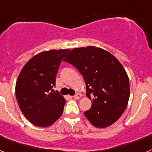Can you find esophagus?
Here are the masks:
<instances>
[{
    "label": "esophagus",
    "instance_id": "obj_1",
    "mask_svg": "<svg viewBox=\"0 0 152 152\" xmlns=\"http://www.w3.org/2000/svg\"><path fill=\"white\" fill-rule=\"evenodd\" d=\"M81 96H82V95L80 94H75V96H73V97L75 98V99H76V100H77V99H80Z\"/></svg>",
    "mask_w": 152,
    "mask_h": 152
}]
</instances>
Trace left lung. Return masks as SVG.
<instances>
[{"label":"left lung","instance_id":"left-lung-1","mask_svg":"<svg viewBox=\"0 0 152 152\" xmlns=\"http://www.w3.org/2000/svg\"><path fill=\"white\" fill-rule=\"evenodd\" d=\"M64 61L79 71L86 84V95L92 100L84 113L93 126L105 128L119 119L129 99V80L121 63L111 53L95 46L76 48Z\"/></svg>","mask_w":152,"mask_h":152}]
</instances>
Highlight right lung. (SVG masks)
I'll list each match as a JSON object with an SVG mask.
<instances>
[{
    "label": "right lung",
    "mask_w": 152,
    "mask_h": 152,
    "mask_svg": "<svg viewBox=\"0 0 152 152\" xmlns=\"http://www.w3.org/2000/svg\"><path fill=\"white\" fill-rule=\"evenodd\" d=\"M69 49L40 52L26 62L16 83V97L25 117L39 127L52 126L62 115L64 98L55 92L58 70Z\"/></svg>",
    "instance_id": "right-lung-1"
}]
</instances>
